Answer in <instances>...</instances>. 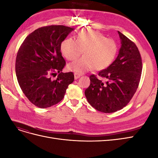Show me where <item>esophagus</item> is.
<instances>
[{
    "label": "esophagus",
    "mask_w": 158,
    "mask_h": 158,
    "mask_svg": "<svg viewBox=\"0 0 158 158\" xmlns=\"http://www.w3.org/2000/svg\"><path fill=\"white\" fill-rule=\"evenodd\" d=\"M81 76L80 74H77V73H74V79L75 80H77L78 78H79Z\"/></svg>",
    "instance_id": "34e87169"
}]
</instances>
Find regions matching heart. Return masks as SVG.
I'll use <instances>...</instances> for the list:
<instances>
[{
    "label": "heart",
    "mask_w": 158,
    "mask_h": 158,
    "mask_svg": "<svg viewBox=\"0 0 158 158\" xmlns=\"http://www.w3.org/2000/svg\"><path fill=\"white\" fill-rule=\"evenodd\" d=\"M84 56L69 63V70L83 74L95 69L101 70L111 64L117 52V43L113 39L106 38L98 31L90 29L81 30L77 39L67 38L62 42L60 51L63 56L73 60L82 53Z\"/></svg>",
    "instance_id": "1"
}]
</instances>
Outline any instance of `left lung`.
I'll use <instances>...</instances> for the list:
<instances>
[{
  "label": "left lung",
  "mask_w": 158,
  "mask_h": 158,
  "mask_svg": "<svg viewBox=\"0 0 158 158\" xmlns=\"http://www.w3.org/2000/svg\"><path fill=\"white\" fill-rule=\"evenodd\" d=\"M121 46L118 56L106 69L98 75L89 76L90 85L85 90L88 103L99 111L110 113L125 107L135 94L142 73V59L138 47L118 31Z\"/></svg>",
  "instance_id": "1"
}]
</instances>
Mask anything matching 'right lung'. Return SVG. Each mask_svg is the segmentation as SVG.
<instances>
[{
	"mask_svg": "<svg viewBox=\"0 0 158 158\" xmlns=\"http://www.w3.org/2000/svg\"><path fill=\"white\" fill-rule=\"evenodd\" d=\"M74 29L64 26H49L27 35L18 51L16 74L19 85L27 98L35 106L47 108L63 99L74 74L63 73L66 62L60 45ZM59 73L56 80L50 76Z\"/></svg>",
	"mask_w": 158,
	"mask_h": 158,
	"instance_id": "right-lung-1",
	"label": "right lung"
}]
</instances>
